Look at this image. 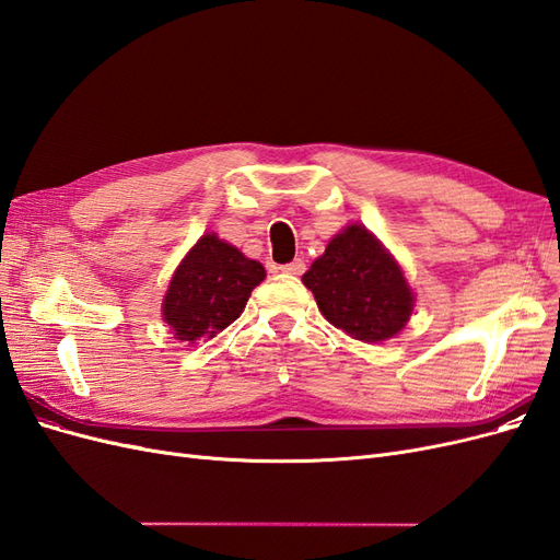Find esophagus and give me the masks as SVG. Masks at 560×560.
<instances>
[{"label": "esophagus", "instance_id": "1", "mask_svg": "<svg viewBox=\"0 0 560 560\" xmlns=\"http://www.w3.org/2000/svg\"><path fill=\"white\" fill-rule=\"evenodd\" d=\"M280 270H282V273H290V276H301L303 270H306V264H303L301 259H294L292 264L280 266Z\"/></svg>", "mask_w": 560, "mask_h": 560}]
</instances>
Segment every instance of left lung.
Listing matches in <instances>:
<instances>
[{
    "mask_svg": "<svg viewBox=\"0 0 560 560\" xmlns=\"http://www.w3.org/2000/svg\"><path fill=\"white\" fill-rule=\"evenodd\" d=\"M303 284L336 329L364 343L387 341L413 313V292L374 233L350 224L329 241Z\"/></svg>",
    "mask_w": 560,
    "mask_h": 560,
    "instance_id": "obj_1",
    "label": "left lung"
}]
</instances>
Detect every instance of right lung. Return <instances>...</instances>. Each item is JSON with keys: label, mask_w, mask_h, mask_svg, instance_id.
Segmentation results:
<instances>
[{"label": "right lung", "mask_w": 560, "mask_h": 560, "mask_svg": "<svg viewBox=\"0 0 560 560\" xmlns=\"http://www.w3.org/2000/svg\"><path fill=\"white\" fill-rule=\"evenodd\" d=\"M266 278L259 261L217 233H206L177 266L163 299V319L179 343H196L224 331Z\"/></svg>", "instance_id": "1"}]
</instances>
